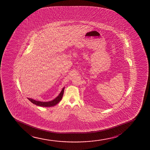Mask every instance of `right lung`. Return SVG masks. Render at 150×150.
<instances>
[{"label":"right lung","mask_w":150,"mask_h":150,"mask_svg":"<svg viewBox=\"0 0 150 150\" xmlns=\"http://www.w3.org/2000/svg\"><path fill=\"white\" fill-rule=\"evenodd\" d=\"M64 87L63 88L62 91L59 94V95L55 99L49 102H40V101H36L34 100L31 99V98H28V99L31 102H32L34 104L37 105V106H41V107H52L56 105L59 103V102L61 101V100L62 98L63 93H64Z\"/></svg>","instance_id":"add662e5"}]
</instances>
